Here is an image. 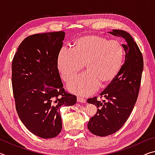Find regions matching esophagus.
<instances>
[{
    "instance_id": "1",
    "label": "esophagus",
    "mask_w": 155,
    "mask_h": 155,
    "mask_svg": "<svg viewBox=\"0 0 155 155\" xmlns=\"http://www.w3.org/2000/svg\"><path fill=\"white\" fill-rule=\"evenodd\" d=\"M77 102H78V103H85L86 100L83 98H81V97H77Z\"/></svg>"
}]
</instances>
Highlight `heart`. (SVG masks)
<instances>
[{
  "mask_svg": "<svg viewBox=\"0 0 155 155\" xmlns=\"http://www.w3.org/2000/svg\"><path fill=\"white\" fill-rule=\"evenodd\" d=\"M125 57L124 46L117 40H109L99 35H87L77 38L72 52L61 50L57 57V66L62 79L69 82L79 74L85 65V74L70 82V92L87 96L98 85H109L119 74Z\"/></svg>",
  "mask_w": 155,
  "mask_h": 155,
  "instance_id": "1",
  "label": "heart"
}]
</instances>
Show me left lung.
Listing matches in <instances>:
<instances>
[{"label":"left lung","instance_id":"8db88e82","mask_svg":"<svg viewBox=\"0 0 155 155\" xmlns=\"http://www.w3.org/2000/svg\"><path fill=\"white\" fill-rule=\"evenodd\" d=\"M109 33L124 40L125 61L117 77L100 94L104 100H87L98 109L87 123L88 129L100 137L115 133L127 122L137 101L143 68L142 54L130 34L118 29Z\"/></svg>","mask_w":155,"mask_h":155}]
</instances>
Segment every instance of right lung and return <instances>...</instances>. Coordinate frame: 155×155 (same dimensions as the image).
<instances>
[{"mask_svg":"<svg viewBox=\"0 0 155 155\" xmlns=\"http://www.w3.org/2000/svg\"><path fill=\"white\" fill-rule=\"evenodd\" d=\"M65 32L27 37L12 61V87L15 109L27 129L38 137H56L62 129L60 109L77 103L66 93L57 66Z\"/></svg>","mask_w":155,"mask_h":155,"instance_id":"1","label":"right lung"}]
</instances>
